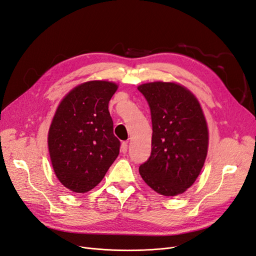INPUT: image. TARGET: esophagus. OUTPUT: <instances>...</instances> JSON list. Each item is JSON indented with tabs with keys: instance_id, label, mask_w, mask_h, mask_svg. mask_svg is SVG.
Segmentation results:
<instances>
[{
	"instance_id": "esophagus-1",
	"label": "esophagus",
	"mask_w": 256,
	"mask_h": 256,
	"mask_svg": "<svg viewBox=\"0 0 256 256\" xmlns=\"http://www.w3.org/2000/svg\"><path fill=\"white\" fill-rule=\"evenodd\" d=\"M120 149H122V154H126L127 152V149H128V143L127 142H122V146H120Z\"/></svg>"
}]
</instances>
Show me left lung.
<instances>
[{"label":"left lung","instance_id":"1","mask_svg":"<svg viewBox=\"0 0 256 256\" xmlns=\"http://www.w3.org/2000/svg\"><path fill=\"white\" fill-rule=\"evenodd\" d=\"M150 108L152 154L140 166V177L156 192L177 196L196 181L208 154V131L200 104L174 82L138 86Z\"/></svg>","mask_w":256,"mask_h":256}]
</instances>
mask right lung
Here are the masks:
<instances>
[{
	"mask_svg": "<svg viewBox=\"0 0 256 256\" xmlns=\"http://www.w3.org/2000/svg\"><path fill=\"white\" fill-rule=\"evenodd\" d=\"M118 90L113 82L78 86L60 102L48 131V150L58 180L70 190L94 188L120 154L108 104Z\"/></svg>",
	"mask_w": 256,
	"mask_h": 256,
	"instance_id": "obj_1",
	"label": "right lung"
}]
</instances>
